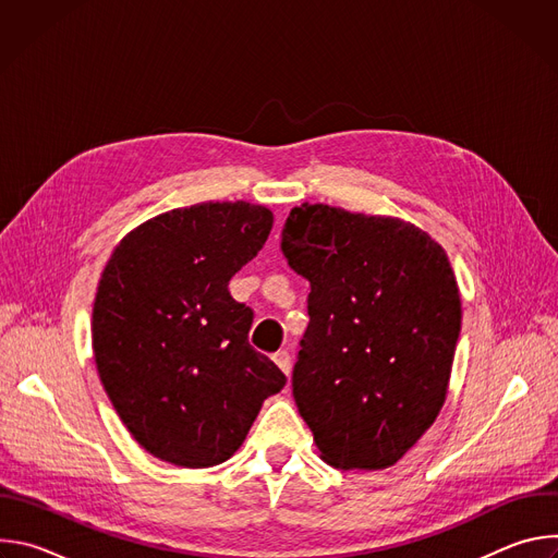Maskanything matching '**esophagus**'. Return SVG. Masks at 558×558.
Here are the masks:
<instances>
[{
	"mask_svg": "<svg viewBox=\"0 0 558 558\" xmlns=\"http://www.w3.org/2000/svg\"><path fill=\"white\" fill-rule=\"evenodd\" d=\"M271 360L276 362V366H278L284 375H289V373H291V355H289L287 351H278V353H274V355H271Z\"/></svg>",
	"mask_w": 558,
	"mask_h": 558,
	"instance_id": "esophagus-1",
	"label": "esophagus"
}]
</instances>
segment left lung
Returning a JSON list of instances; mask_svg holds the SVG:
<instances>
[{"label":"left lung","instance_id":"obj_1","mask_svg":"<svg viewBox=\"0 0 558 558\" xmlns=\"http://www.w3.org/2000/svg\"><path fill=\"white\" fill-rule=\"evenodd\" d=\"M280 247L311 284L293 397L320 457L397 463L446 402L461 300L444 247L407 220L323 203L291 209Z\"/></svg>","mask_w":558,"mask_h":558}]
</instances>
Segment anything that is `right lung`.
I'll return each instance as SVG.
<instances>
[{"label": "right lung", "instance_id": "right-lung-1", "mask_svg": "<svg viewBox=\"0 0 558 558\" xmlns=\"http://www.w3.org/2000/svg\"><path fill=\"white\" fill-rule=\"evenodd\" d=\"M271 225L267 207L245 201L172 209L132 229L101 274L97 371L125 428L161 461H227L287 384L247 340L254 311L227 289Z\"/></svg>", "mask_w": 558, "mask_h": 558}]
</instances>
